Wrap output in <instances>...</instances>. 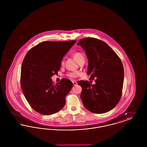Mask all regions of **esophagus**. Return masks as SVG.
Instances as JSON below:
<instances>
[{"label":"esophagus","instance_id":"1","mask_svg":"<svg viewBox=\"0 0 147 147\" xmlns=\"http://www.w3.org/2000/svg\"><path fill=\"white\" fill-rule=\"evenodd\" d=\"M73 83L74 85H77V83L76 81H73Z\"/></svg>","mask_w":147,"mask_h":147}]
</instances>
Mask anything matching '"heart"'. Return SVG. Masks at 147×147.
<instances>
[{
	"mask_svg": "<svg viewBox=\"0 0 147 147\" xmlns=\"http://www.w3.org/2000/svg\"><path fill=\"white\" fill-rule=\"evenodd\" d=\"M73 57L74 58V59L77 61L78 63H79L81 61L84 59V57L83 55L79 52H76L73 54ZM64 63V61H62V64ZM80 76V73L79 72H72V73H69L67 74L68 77H70V78H76Z\"/></svg>",
	"mask_w": 147,
	"mask_h": 147,
	"instance_id": "obj_1",
	"label": "heart"
}]
</instances>
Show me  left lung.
I'll return each mask as SVG.
<instances>
[{
    "label": "left lung",
    "mask_w": 147,
    "mask_h": 147,
    "mask_svg": "<svg viewBox=\"0 0 147 147\" xmlns=\"http://www.w3.org/2000/svg\"><path fill=\"white\" fill-rule=\"evenodd\" d=\"M77 45L85 50L88 59L87 74L95 84L80 80V98L89 111L103 113L113 109L121 98L124 69L118 55L105 42L95 38L80 39Z\"/></svg>",
    "instance_id": "left-lung-1"
}]
</instances>
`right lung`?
Masks as SVG:
<instances>
[{
	"label": "right lung",
	"mask_w": 147,
	"mask_h": 147,
	"mask_svg": "<svg viewBox=\"0 0 147 147\" xmlns=\"http://www.w3.org/2000/svg\"><path fill=\"white\" fill-rule=\"evenodd\" d=\"M76 42L43 41L26 53L21 65L20 84L25 97L35 111L50 115L65 104V96L73 83L63 78L54 84L51 77L60 70L63 57Z\"/></svg>",
	"instance_id": "1"
}]
</instances>
